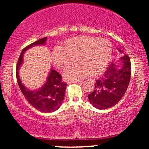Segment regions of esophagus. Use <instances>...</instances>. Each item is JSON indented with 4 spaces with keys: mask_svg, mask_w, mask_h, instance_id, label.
<instances>
[{
    "mask_svg": "<svg viewBox=\"0 0 149 149\" xmlns=\"http://www.w3.org/2000/svg\"><path fill=\"white\" fill-rule=\"evenodd\" d=\"M80 81H78V80H73V81H70L69 82V83H80Z\"/></svg>",
    "mask_w": 149,
    "mask_h": 149,
    "instance_id": "1",
    "label": "esophagus"
}]
</instances>
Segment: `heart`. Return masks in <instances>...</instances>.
Masks as SVG:
<instances>
[{
  "label": "heart",
  "instance_id": "1",
  "mask_svg": "<svg viewBox=\"0 0 149 149\" xmlns=\"http://www.w3.org/2000/svg\"><path fill=\"white\" fill-rule=\"evenodd\" d=\"M112 54L110 41L105 38L80 36L69 39L63 47L52 51V59L58 69H65L78 61L64 73L66 80H80L88 76L98 74L107 68Z\"/></svg>",
  "mask_w": 149,
  "mask_h": 149
}]
</instances>
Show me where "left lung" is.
Returning <instances> with one entry per match:
<instances>
[{"label":"left lung","mask_w":149,"mask_h":149,"mask_svg":"<svg viewBox=\"0 0 149 149\" xmlns=\"http://www.w3.org/2000/svg\"><path fill=\"white\" fill-rule=\"evenodd\" d=\"M123 53L118 61L120 64H112L108 68L103 76L96 80L94 91L88 95L90 102L94 107L107 109L118 103L128 88L131 76V64L130 57Z\"/></svg>","instance_id":"1"}]
</instances>
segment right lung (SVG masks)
Returning a JSON list of instances; mask_svg holds the SVG:
<instances>
[{
	"label": "right lung",
	"mask_w": 149,
	"mask_h": 149,
	"mask_svg": "<svg viewBox=\"0 0 149 149\" xmlns=\"http://www.w3.org/2000/svg\"><path fill=\"white\" fill-rule=\"evenodd\" d=\"M46 40L47 37H45L30 44L23 49L17 65L16 75L20 90L29 103L40 111L51 113L57 110L64 100L65 90L67 84L61 81V75L55 70L52 69V67L44 85L41 88L33 90L26 88L22 83L19 75V71L23 64V56L24 52L34 46L45 45Z\"/></svg>",
	"instance_id": "obj_1"
}]
</instances>
